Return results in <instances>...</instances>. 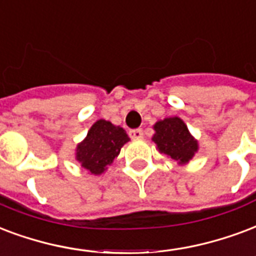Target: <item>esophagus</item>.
Masks as SVG:
<instances>
[{
  "mask_svg": "<svg viewBox=\"0 0 256 256\" xmlns=\"http://www.w3.org/2000/svg\"><path fill=\"white\" fill-rule=\"evenodd\" d=\"M128 136L132 140H141V138H144V132H142L141 128H134V130L128 132Z\"/></svg>",
  "mask_w": 256,
  "mask_h": 256,
  "instance_id": "esophagus-1",
  "label": "esophagus"
}]
</instances>
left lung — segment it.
<instances>
[{"label":"left lung","mask_w":256,"mask_h":256,"mask_svg":"<svg viewBox=\"0 0 256 256\" xmlns=\"http://www.w3.org/2000/svg\"><path fill=\"white\" fill-rule=\"evenodd\" d=\"M152 141L160 153L174 160L178 165H186L198 152V142L188 130V126L178 116H169L153 124Z\"/></svg>","instance_id":"1"}]
</instances>
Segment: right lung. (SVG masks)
<instances>
[{"instance_id": "obj_1", "label": "right lung", "mask_w": 256, "mask_h": 256, "mask_svg": "<svg viewBox=\"0 0 256 256\" xmlns=\"http://www.w3.org/2000/svg\"><path fill=\"white\" fill-rule=\"evenodd\" d=\"M130 141L128 132L106 120H99L90 128L87 136L78 144L75 158L90 174L100 176L120 156V149Z\"/></svg>"}]
</instances>
